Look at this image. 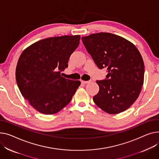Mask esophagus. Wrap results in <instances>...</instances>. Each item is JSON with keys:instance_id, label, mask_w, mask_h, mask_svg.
I'll return each mask as SVG.
<instances>
[{"instance_id": "1", "label": "esophagus", "mask_w": 159, "mask_h": 159, "mask_svg": "<svg viewBox=\"0 0 159 159\" xmlns=\"http://www.w3.org/2000/svg\"><path fill=\"white\" fill-rule=\"evenodd\" d=\"M91 81L90 80H88V81H84V80H81V82L82 83V84H88V83H89V82H90Z\"/></svg>"}]
</instances>
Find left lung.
<instances>
[{
    "label": "left lung",
    "mask_w": 159,
    "mask_h": 159,
    "mask_svg": "<svg viewBox=\"0 0 159 159\" xmlns=\"http://www.w3.org/2000/svg\"><path fill=\"white\" fill-rule=\"evenodd\" d=\"M98 68H107L106 79L97 80L100 90L93 97L98 107L115 114L129 108L138 98L144 82V65L136 47L126 39L107 33L82 38Z\"/></svg>",
    "instance_id": "1"
}]
</instances>
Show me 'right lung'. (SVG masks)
Instances as JSON below:
<instances>
[{"instance_id": "right-lung-1", "label": "right lung", "mask_w": 159, "mask_h": 159, "mask_svg": "<svg viewBox=\"0 0 159 159\" xmlns=\"http://www.w3.org/2000/svg\"><path fill=\"white\" fill-rule=\"evenodd\" d=\"M80 35L41 39L25 49L16 68L22 96L42 114L58 112L70 102L79 80L62 77L70 56L79 45Z\"/></svg>"}]
</instances>
